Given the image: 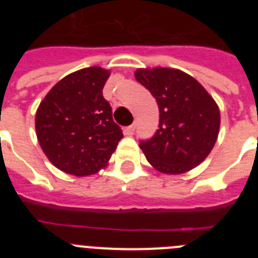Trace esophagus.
I'll list each match as a JSON object with an SVG mask.
<instances>
[{"label":"esophagus","instance_id":"esophagus-1","mask_svg":"<svg viewBox=\"0 0 258 258\" xmlns=\"http://www.w3.org/2000/svg\"><path fill=\"white\" fill-rule=\"evenodd\" d=\"M134 132H136V125H131V126H126L124 129V134L125 136H133Z\"/></svg>","mask_w":258,"mask_h":258}]
</instances>
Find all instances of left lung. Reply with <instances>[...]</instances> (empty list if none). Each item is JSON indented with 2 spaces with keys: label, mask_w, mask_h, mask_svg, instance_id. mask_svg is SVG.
<instances>
[{
  "label": "left lung",
  "mask_w": 258,
  "mask_h": 258,
  "mask_svg": "<svg viewBox=\"0 0 258 258\" xmlns=\"http://www.w3.org/2000/svg\"><path fill=\"white\" fill-rule=\"evenodd\" d=\"M134 77L159 104V129L140 145L164 174H182L202 164L218 138L220 108L204 86L175 68H138Z\"/></svg>",
  "instance_id": "1"
}]
</instances>
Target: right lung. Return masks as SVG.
<instances>
[{"mask_svg": "<svg viewBox=\"0 0 258 258\" xmlns=\"http://www.w3.org/2000/svg\"><path fill=\"white\" fill-rule=\"evenodd\" d=\"M111 71L88 67L67 75L50 89L36 111L41 149L59 170L76 177L108 165L122 132L102 89Z\"/></svg>", "mask_w": 258, "mask_h": 258, "instance_id": "right-lung-1", "label": "right lung"}]
</instances>
